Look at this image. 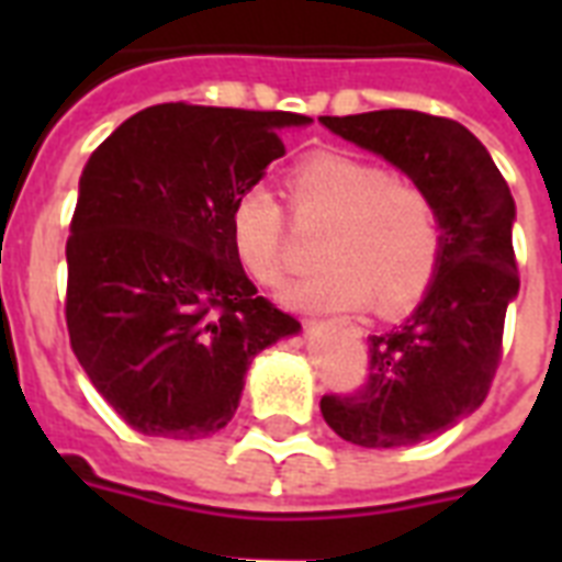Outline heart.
I'll use <instances>...</instances> for the list:
<instances>
[{
	"mask_svg": "<svg viewBox=\"0 0 562 562\" xmlns=\"http://www.w3.org/2000/svg\"><path fill=\"white\" fill-rule=\"evenodd\" d=\"M291 206L303 221H333L321 241V271L285 285L297 306L396 315L435 280L443 221L435 198L379 162L352 154H312L291 171ZM229 247L250 280L273 285L285 271V210L271 189L247 187L229 206Z\"/></svg>",
	"mask_w": 562,
	"mask_h": 562,
	"instance_id": "b5f03b06",
	"label": "heart"
}]
</instances>
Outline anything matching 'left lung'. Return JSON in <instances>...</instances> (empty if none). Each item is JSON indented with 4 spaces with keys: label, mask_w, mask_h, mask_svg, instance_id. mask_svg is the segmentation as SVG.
<instances>
[{
    "label": "left lung",
    "mask_w": 562,
    "mask_h": 562,
    "mask_svg": "<svg viewBox=\"0 0 562 562\" xmlns=\"http://www.w3.org/2000/svg\"><path fill=\"white\" fill-rule=\"evenodd\" d=\"M321 125L405 171L443 221V254L423 303L402 326L370 335L364 387L326 393L321 414L364 449L423 443L487 400L502 361L507 303L519 291L514 194L487 148L452 119L373 110L321 116Z\"/></svg>",
    "instance_id": "left-lung-1"
}]
</instances>
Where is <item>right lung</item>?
Wrapping results in <instances>:
<instances>
[{"label": "right lung", "instance_id": "right-lung-1", "mask_svg": "<svg viewBox=\"0 0 562 562\" xmlns=\"http://www.w3.org/2000/svg\"><path fill=\"white\" fill-rule=\"evenodd\" d=\"M285 110L154 104L90 154L66 238V329L95 391L151 437L215 435L250 361L300 324L256 294L229 206L285 154Z\"/></svg>", "mask_w": 562, "mask_h": 562}]
</instances>
